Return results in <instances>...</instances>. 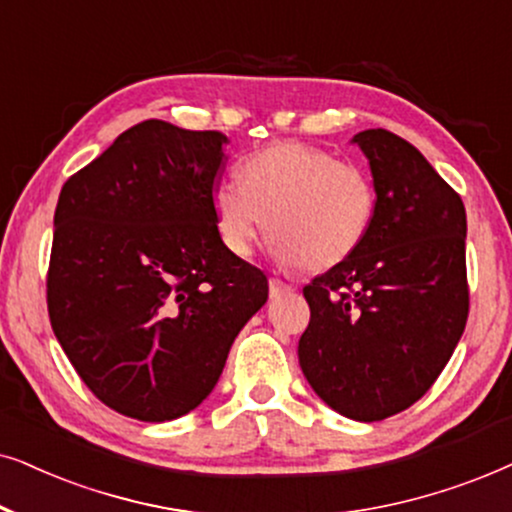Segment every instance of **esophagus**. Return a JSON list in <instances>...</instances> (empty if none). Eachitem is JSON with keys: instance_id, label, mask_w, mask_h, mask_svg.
Here are the masks:
<instances>
[{"instance_id": "1", "label": "esophagus", "mask_w": 512, "mask_h": 512, "mask_svg": "<svg viewBox=\"0 0 512 512\" xmlns=\"http://www.w3.org/2000/svg\"><path fill=\"white\" fill-rule=\"evenodd\" d=\"M295 290L292 288L290 283H285V281H281V278H271L269 281V295L271 297H281V295H290V292Z\"/></svg>"}]
</instances>
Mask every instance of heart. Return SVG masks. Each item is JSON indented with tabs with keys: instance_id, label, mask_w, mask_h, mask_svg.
<instances>
[{
	"instance_id": "heart-1",
	"label": "heart",
	"mask_w": 512,
	"mask_h": 512,
	"mask_svg": "<svg viewBox=\"0 0 512 512\" xmlns=\"http://www.w3.org/2000/svg\"><path fill=\"white\" fill-rule=\"evenodd\" d=\"M241 177L222 180L213 192L217 236L236 257H248L269 224L283 264L332 269L356 255L377 215L370 173L304 142H278L248 156Z\"/></svg>"
}]
</instances>
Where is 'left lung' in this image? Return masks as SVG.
<instances>
[{
  "label": "left lung",
  "instance_id": "obj_1",
  "mask_svg": "<svg viewBox=\"0 0 512 512\" xmlns=\"http://www.w3.org/2000/svg\"><path fill=\"white\" fill-rule=\"evenodd\" d=\"M353 142L370 161L377 215L349 260L304 288L299 365L332 410L381 421L435 384L468 320L466 208L417 147L384 128Z\"/></svg>",
  "mask_w": 512,
  "mask_h": 512
}]
</instances>
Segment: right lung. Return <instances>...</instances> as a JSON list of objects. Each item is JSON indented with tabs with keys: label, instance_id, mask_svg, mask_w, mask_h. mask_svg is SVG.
Listing matches in <instances>:
<instances>
[{
	"label": "right lung",
	"instance_id": "add662e5",
	"mask_svg": "<svg viewBox=\"0 0 512 512\" xmlns=\"http://www.w3.org/2000/svg\"><path fill=\"white\" fill-rule=\"evenodd\" d=\"M220 131L149 119L60 192L46 274L51 327L81 381L140 421L192 412L269 281L215 227Z\"/></svg>",
	"mask_w": 512,
	"mask_h": 512
}]
</instances>
